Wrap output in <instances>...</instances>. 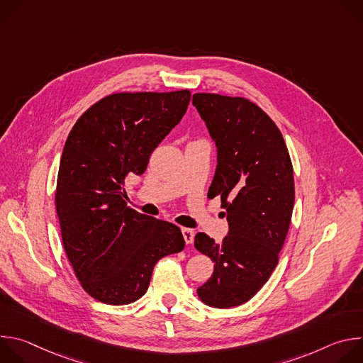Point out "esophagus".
<instances>
[{
	"label": "esophagus",
	"instance_id": "obj_1",
	"mask_svg": "<svg viewBox=\"0 0 363 363\" xmlns=\"http://www.w3.org/2000/svg\"><path fill=\"white\" fill-rule=\"evenodd\" d=\"M182 235H184V240L186 244H192L194 242V238H195V233L189 228H182Z\"/></svg>",
	"mask_w": 363,
	"mask_h": 363
}]
</instances>
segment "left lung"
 Segmentation results:
<instances>
[{
	"label": "left lung",
	"mask_w": 363,
	"mask_h": 363,
	"mask_svg": "<svg viewBox=\"0 0 363 363\" xmlns=\"http://www.w3.org/2000/svg\"><path fill=\"white\" fill-rule=\"evenodd\" d=\"M192 103L217 146L208 198H221L230 224L220 244L195 235V248L214 262L196 293L205 304L228 308L248 301L279 263L294 205L293 165L280 129L251 100L195 93Z\"/></svg>",
	"instance_id": "1"
}]
</instances>
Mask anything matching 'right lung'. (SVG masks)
Wrapping results in <instances>:
<instances>
[{
  "label": "right lung",
  "mask_w": 363,
  "mask_h": 363,
  "mask_svg": "<svg viewBox=\"0 0 363 363\" xmlns=\"http://www.w3.org/2000/svg\"><path fill=\"white\" fill-rule=\"evenodd\" d=\"M188 89L119 91L74 123L55 194L63 247L84 291L113 306L140 298L162 257L179 252V227L139 214L125 201V178L146 171L150 153L179 123Z\"/></svg>",
  "instance_id": "1"
}]
</instances>
